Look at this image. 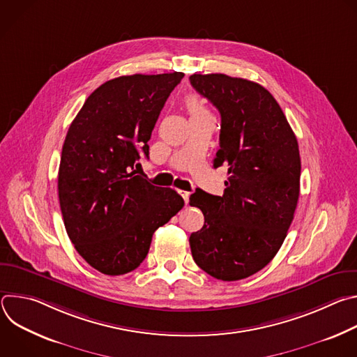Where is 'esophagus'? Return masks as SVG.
I'll return each mask as SVG.
<instances>
[{"label": "esophagus", "mask_w": 357, "mask_h": 357, "mask_svg": "<svg viewBox=\"0 0 357 357\" xmlns=\"http://www.w3.org/2000/svg\"><path fill=\"white\" fill-rule=\"evenodd\" d=\"M179 192V195L183 197V200H185V203H188V200H189V196H190V193L189 192H186V190H178Z\"/></svg>", "instance_id": "1"}]
</instances>
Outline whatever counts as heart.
Returning a JSON list of instances; mask_svg holds the SVG:
<instances>
[{
    "label": "heart",
    "instance_id": "obj_1",
    "mask_svg": "<svg viewBox=\"0 0 357 357\" xmlns=\"http://www.w3.org/2000/svg\"><path fill=\"white\" fill-rule=\"evenodd\" d=\"M186 109H188V112L190 113V116H192V114H197V113L206 112L205 106L202 105V101H200L196 96H189V97L186 98Z\"/></svg>",
    "mask_w": 357,
    "mask_h": 357
}]
</instances>
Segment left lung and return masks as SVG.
<instances>
[{
	"instance_id": "left-lung-1",
	"label": "left lung",
	"mask_w": 357,
	"mask_h": 357,
	"mask_svg": "<svg viewBox=\"0 0 357 357\" xmlns=\"http://www.w3.org/2000/svg\"><path fill=\"white\" fill-rule=\"evenodd\" d=\"M189 80L220 113L213 167H229L223 196L196 189L189 197L205 216L189 237L192 257L218 280H243L274 259L292 223L299 197L298 141L261 84L223 73H195Z\"/></svg>"
}]
</instances>
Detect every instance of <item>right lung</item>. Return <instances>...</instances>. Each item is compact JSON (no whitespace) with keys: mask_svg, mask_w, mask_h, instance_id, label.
<instances>
[{"mask_svg":"<svg viewBox=\"0 0 357 357\" xmlns=\"http://www.w3.org/2000/svg\"><path fill=\"white\" fill-rule=\"evenodd\" d=\"M185 75L112 79L84 101L66 134L58 176L63 223L97 271L123 275L146 257L152 234L183 208L171 188L135 175L167 98Z\"/></svg>","mask_w":357,"mask_h":357,"instance_id":"1","label":"right lung"}]
</instances>
